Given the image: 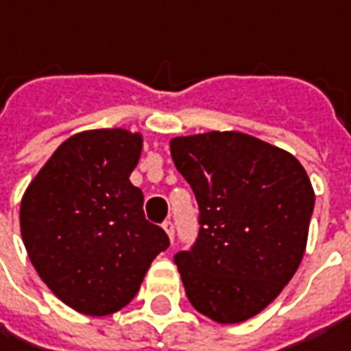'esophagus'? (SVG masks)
Returning a JSON list of instances; mask_svg holds the SVG:
<instances>
[{
  "mask_svg": "<svg viewBox=\"0 0 351 351\" xmlns=\"http://www.w3.org/2000/svg\"><path fill=\"white\" fill-rule=\"evenodd\" d=\"M162 230L167 232V236L171 237V241L175 239V223H173V220H165V221H162Z\"/></svg>",
  "mask_w": 351,
  "mask_h": 351,
  "instance_id": "34e87169",
  "label": "esophagus"
}]
</instances>
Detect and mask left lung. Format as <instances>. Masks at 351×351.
<instances>
[{
	"mask_svg": "<svg viewBox=\"0 0 351 351\" xmlns=\"http://www.w3.org/2000/svg\"><path fill=\"white\" fill-rule=\"evenodd\" d=\"M171 155L198 202V236L175 263L191 304L243 322L293 279L306 247L314 191L291 153L237 131L176 137Z\"/></svg>",
	"mask_w": 351,
	"mask_h": 351,
	"instance_id": "left-lung-1",
	"label": "left lung"
}]
</instances>
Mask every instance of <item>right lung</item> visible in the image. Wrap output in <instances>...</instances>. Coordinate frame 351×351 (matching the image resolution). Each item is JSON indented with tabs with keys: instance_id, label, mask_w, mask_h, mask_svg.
<instances>
[{
	"instance_id": "right-lung-1",
	"label": "right lung",
	"mask_w": 351,
	"mask_h": 351,
	"mask_svg": "<svg viewBox=\"0 0 351 351\" xmlns=\"http://www.w3.org/2000/svg\"><path fill=\"white\" fill-rule=\"evenodd\" d=\"M139 157V133L72 135L21 200V236L31 263L78 313L106 316L130 304L151 261L171 243L162 228L145 220L143 192L130 182Z\"/></svg>"
}]
</instances>
